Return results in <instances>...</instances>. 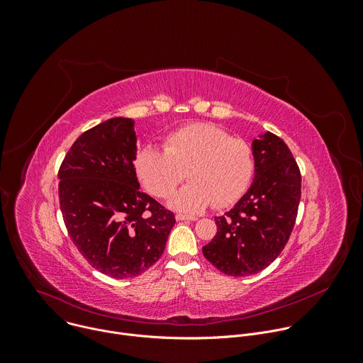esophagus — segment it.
I'll return each instance as SVG.
<instances>
[{
	"instance_id": "obj_1",
	"label": "esophagus",
	"mask_w": 363,
	"mask_h": 363,
	"mask_svg": "<svg viewBox=\"0 0 363 363\" xmlns=\"http://www.w3.org/2000/svg\"><path fill=\"white\" fill-rule=\"evenodd\" d=\"M177 221H196V217L194 216H185V214H177Z\"/></svg>"
}]
</instances>
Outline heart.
<instances>
[{
	"label": "heart",
	"instance_id": "1",
	"mask_svg": "<svg viewBox=\"0 0 363 363\" xmlns=\"http://www.w3.org/2000/svg\"><path fill=\"white\" fill-rule=\"evenodd\" d=\"M135 172L153 196L165 198L182 181L189 182L169 198V206L198 213L211 202L217 208L234 203L254 171L251 146L211 123H189L164 139V150L143 146L136 152Z\"/></svg>",
	"mask_w": 363,
	"mask_h": 363
}]
</instances>
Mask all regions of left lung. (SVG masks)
Here are the masks:
<instances>
[{
    "mask_svg": "<svg viewBox=\"0 0 363 363\" xmlns=\"http://www.w3.org/2000/svg\"><path fill=\"white\" fill-rule=\"evenodd\" d=\"M254 179L223 217L202 254L227 276L257 274L270 266L293 231L301 195V177L287 145L274 133L251 143Z\"/></svg>",
    "mask_w": 363,
    "mask_h": 363,
    "instance_id": "1",
    "label": "left lung"
}]
</instances>
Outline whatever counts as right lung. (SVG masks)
Segmentation results:
<instances>
[{
	"instance_id": "1",
	"label": "right lung",
	"mask_w": 363,
	"mask_h": 363,
	"mask_svg": "<svg viewBox=\"0 0 363 363\" xmlns=\"http://www.w3.org/2000/svg\"><path fill=\"white\" fill-rule=\"evenodd\" d=\"M135 121L113 118L82 133L59 169L69 235L87 263L113 279L142 274L162 255L171 211L140 192Z\"/></svg>"
}]
</instances>
